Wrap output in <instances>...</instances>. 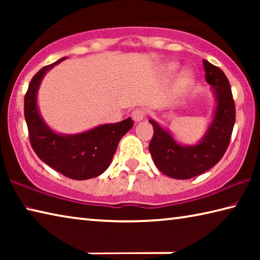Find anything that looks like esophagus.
Returning a JSON list of instances; mask_svg holds the SVG:
<instances>
[{"instance_id":"obj_1","label":"esophagus","mask_w":260,"mask_h":260,"mask_svg":"<svg viewBox=\"0 0 260 260\" xmlns=\"http://www.w3.org/2000/svg\"><path fill=\"white\" fill-rule=\"evenodd\" d=\"M146 114H147L146 109H144V108H138V109H135L133 112H132V117H133V120L134 121L138 122V121H141L142 119H144Z\"/></svg>"}]
</instances>
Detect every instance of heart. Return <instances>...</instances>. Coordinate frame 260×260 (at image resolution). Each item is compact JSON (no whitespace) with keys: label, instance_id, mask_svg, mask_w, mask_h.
I'll use <instances>...</instances> for the list:
<instances>
[{"label":"heart","instance_id":"obj_1","mask_svg":"<svg viewBox=\"0 0 260 260\" xmlns=\"http://www.w3.org/2000/svg\"><path fill=\"white\" fill-rule=\"evenodd\" d=\"M174 69H175V65H173V64H171L170 67H169L170 71H173ZM190 78H191V74H190V73H189V72H184V73L182 74L181 79H180V81H181L182 85H184V83H187V82L190 81Z\"/></svg>","mask_w":260,"mask_h":260}]
</instances>
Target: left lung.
I'll list each match as a JSON object with an SVG mask.
<instances>
[{"mask_svg": "<svg viewBox=\"0 0 260 260\" xmlns=\"http://www.w3.org/2000/svg\"><path fill=\"white\" fill-rule=\"evenodd\" d=\"M205 80L217 99L214 119L203 140L192 147L177 143L169 132L150 119L153 136L149 144L153 162L160 172L174 179H190L206 172L225 155L235 124V103L230 81L218 67L203 60Z\"/></svg>", "mask_w": 260, "mask_h": 260, "instance_id": "left-lung-1", "label": "left lung"}]
</instances>
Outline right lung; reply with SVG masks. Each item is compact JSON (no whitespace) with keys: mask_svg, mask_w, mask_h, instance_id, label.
<instances>
[{"mask_svg":"<svg viewBox=\"0 0 260 260\" xmlns=\"http://www.w3.org/2000/svg\"><path fill=\"white\" fill-rule=\"evenodd\" d=\"M64 59L65 57L42 68L32 78L24 99L25 120L30 146L42 161L70 179L87 180L108 169L120 139L133 127L134 121L127 118L77 135H59L52 132L39 113L37 93L48 70Z\"/></svg>","mask_w":260,"mask_h":260,"instance_id":"obj_1","label":"right lung"}]
</instances>
